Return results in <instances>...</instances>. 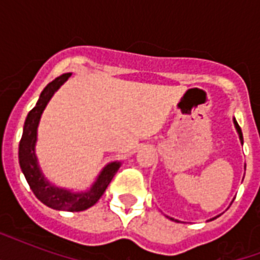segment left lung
I'll return each instance as SVG.
<instances>
[{
    "mask_svg": "<svg viewBox=\"0 0 260 260\" xmlns=\"http://www.w3.org/2000/svg\"><path fill=\"white\" fill-rule=\"evenodd\" d=\"M234 124H235V128H236V131H238L239 139H240V142H242V144H243V134H242V129H240V126H239L238 121H236V120H235V118H234ZM218 216H220V214H218ZM218 216H217V217H218ZM217 217L210 218L209 221H212V220H214V218H217ZM170 218H171V217H170ZM171 220H174V218H171ZM174 221H178V220H174Z\"/></svg>",
    "mask_w": 260,
    "mask_h": 260,
    "instance_id": "8db88e82",
    "label": "left lung"
}]
</instances>
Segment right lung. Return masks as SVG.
<instances>
[{
    "label": "right lung",
    "instance_id": "right-lung-1",
    "mask_svg": "<svg viewBox=\"0 0 260 260\" xmlns=\"http://www.w3.org/2000/svg\"><path fill=\"white\" fill-rule=\"evenodd\" d=\"M70 77L71 73H67L48 83L40 94L36 106L28 113L25 124H24V131H22V138L20 140V146H18V162H20L21 171L29 187L32 189L35 196L38 197V200H40L44 205L56 210L81 212V210L93 206L102 197V194L105 193L106 187L113 179L114 174L117 173L121 163L112 162L104 167L90 190L81 191V193H74L70 190L56 187L47 181L44 174L40 170L38 158L35 154L39 121H40L43 110L46 109L51 97Z\"/></svg>",
    "mask_w": 260,
    "mask_h": 260
}]
</instances>
